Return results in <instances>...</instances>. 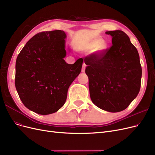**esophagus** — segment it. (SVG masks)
<instances>
[{
    "label": "esophagus",
    "mask_w": 155,
    "mask_h": 155,
    "mask_svg": "<svg viewBox=\"0 0 155 155\" xmlns=\"http://www.w3.org/2000/svg\"><path fill=\"white\" fill-rule=\"evenodd\" d=\"M85 68H86V65H85V64H83L82 68V73H84V72H85Z\"/></svg>",
    "instance_id": "obj_1"
}]
</instances>
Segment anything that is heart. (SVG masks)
Masks as SVG:
<instances>
[{"instance_id": "heart-1", "label": "heart", "mask_w": 155, "mask_h": 155, "mask_svg": "<svg viewBox=\"0 0 155 155\" xmlns=\"http://www.w3.org/2000/svg\"><path fill=\"white\" fill-rule=\"evenodd\" d=\"M98 47V51H103L107 48V45L103 42L102 39H97L94 40L93 41L90 43L86 47V50L89 51L94 50Z\"/></svg>"}]
</instances>
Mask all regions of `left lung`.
Returning a JSON list of instances; mask_svg holds the SVG:
<instances>
[{
	"label": "left lung",
	"mask_w": 155,
	"mask_h": 155,
	"mask_svg": "<svg viewBox=\"0 0 155 155\" xmlns=\"http://www.w3.org/2000/svg\"><path fill=\"white\" fill-rule=\"evenodd\" d=\"M112 45L84 59L87 66L90 97L102 110L117 112L127 108L138 95L142 77L139 55L127 34L107 31Z\"/></svg>",
	"instance_id": "1"
}]
</instances>
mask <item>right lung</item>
<instances>
[{
    "instance_id": "right-lung-1",
    "label": "right lung",
    "mask_w": 155,
    "mask_h": 155,
    "mask_svg": "<svg viewBox=\"0 0 155 155\" xmlns=\"http://www.w3.org/2000/svg\"><path fill=\"white\" fill-rule=\"evenodd\" d=\"M66 38L61 30L39 32L17 57L15 87L31 111L41 115L58 111L65 104L69 87L81 71L82 58L73 64L64 59Z\"/></svg>"
}]
</instances>
